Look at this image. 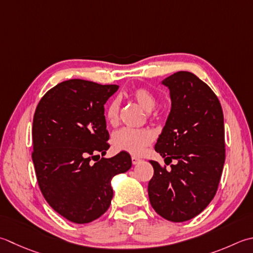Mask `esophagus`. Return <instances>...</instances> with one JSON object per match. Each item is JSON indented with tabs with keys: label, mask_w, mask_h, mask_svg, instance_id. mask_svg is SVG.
Returning <instances> with one entry per match:
<instances>
[{
	"label": "esophagus",
	"mask_w": 253,
	"mask_h": 253,
	"mask_svg": "<svg viewBox=\"0 0 253 253\" xmlns=\"http://www.w3.org/2000/svg\"><path fill=\"white\" fill-rule=\"evenodd\" d=\"M140 161H141L140 158H138V157H136V156H132V157H131L132 165H138V163H139Z\"/></svg>",
	"instance_id": "1"
}]
</instances>
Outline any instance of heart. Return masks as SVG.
Returning a JSON list of instances; mask_svg holds the SVG:
<instances>
[{"label":"heart","mask_w":253,"mask_h":253,"mask_svg":"<svg viewBox=\"0 0 253 253\" xmlns=\"http://www.w3.org/2000/svg\"><path fill=\"white\" fill-rule=\"evenodd\" d=\"M131 97L147 112H151L156 107L157 98L150 90L146 87H138L131 92ZM106 122L114 126L120 118V102L112 100L105 110ZM153 141L152 132L147 129H132V128H122L114 132L112 143L115 149L126 151L132 155H139L147 146Z\"/></svg>","instance_id":"obj_1"}]
</instances>
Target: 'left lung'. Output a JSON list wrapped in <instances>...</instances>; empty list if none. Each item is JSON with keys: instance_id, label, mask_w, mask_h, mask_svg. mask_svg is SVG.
<instances>
[{"instance_id": "8db88e82", "label": "left lung", "mask_w": 253, "mask_h": 253, "mask_svg": "<svg viewBox=\"0 0 253 253\" xmlns=\"http://www.w3.org/2000/svg\"><path fill=\"white\" fill-rule=\"evenodd\" d=\"M161 84L170 91L171 111L155 150L165 158L167 171L150 160V204L163 218L192 219L214 199L225 163L224 114L218 98L195 74L179 71Z\"/></svg>"}]
</instances>
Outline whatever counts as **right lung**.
Returning a JSON list of instances; mask_svg holds the SVG:
<instances>
[{"instance_id":"add662e5","label":"right lung","mask_w":253,"mask_h":253,"mask_svg":"<svg viewBox=\"0 0 253 253\" xmlns=\"http://www.w3.org/2000/svg\"><path fill=\"white\" fill-rule=\"evenodd\" d=\"M118 87L64 81L44 94L35 112L32 158L39 187L48 204L76 224L91 222L108 210L112 179L131 168L126 151L96 160L110 148L104 104Z\"/></svg>"}]
</instances>
